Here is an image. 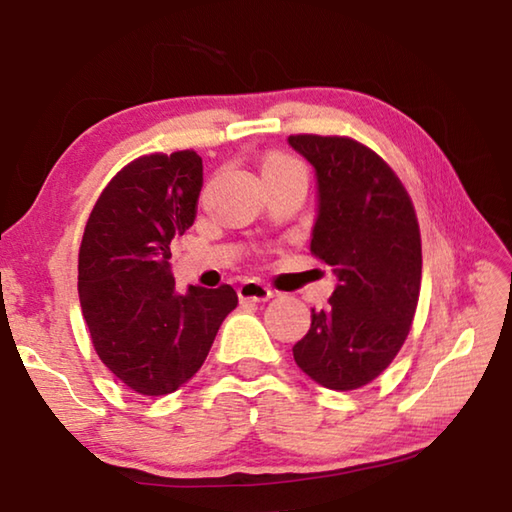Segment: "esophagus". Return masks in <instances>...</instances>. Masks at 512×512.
Returning <instances> with one entry per match:
<instances>
[{
  "label": "esophagus",
  "instance_id": "34e87169",
  "mask_svg": "<svg viewBox=\"0 0 512 512\" xmlns=\"http://www.w3.org/2000/svg\"><path fill=\"white\" fill-rule=\"evenodd\" d=\"M237 293H239L241 302H266V300L273 298V291L264 287L262 282H255V280L241 282Z\"/></svg>",
  "mask_w": 512,
  "mask_h": 512
}]
</instances>
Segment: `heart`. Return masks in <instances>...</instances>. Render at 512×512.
Instances as JSON below:
<instances>
[{
  "instance_id": "b5f03b06",
  "label": "heart",
  "mask_w": 512,
  "mask_h": 512,
  "mask_svg": "<svg viewBox=\"0 0 512 512\" xmlns=\"http://www.w3.org/2000/svg\"><path fill=\"white\" fill-rule=\"evenodd\" d=\"M280 169H300V167L291 158H287V155H271L264 164V171H280Z\"/></svg>"
}]
</instances>
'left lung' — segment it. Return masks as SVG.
Listing matches in <instances>:
<instances>
[{"label": "left lung", "instance_id": "8db88e82", "mask_svg": "<svg viewBox=\"0 0 512 512\" xmlns=\"http://www.w3.org/2000/svg\"><path fill=\"white\" fill-rule=\"evenodd\" d=\"M316 173L311 253L332 266L327 309L293 345L298 368L332 391L379 377L400 352L420 296L422 246L409 194L391 167L350 137L291 135Z\"/></svg>", "mask_w": 512, "mask_h": 512}]
</instances>
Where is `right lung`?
Instances as JSON below:
<instances>
[{
  "label": "right lung",
  "instance_id": "obj_1",
  "mask_svg": "<svg viewBox=\"0 0 512 512\" xmlns=\"http://www.w3.org/2000/svg\"><path fill=\"white\" fill-rule=\"evenodd\" d=\"M201 187L203 160L194 151L144 155L110 180L85 225L83 318L99 359L140 395L187 384L237 307L228 284L176 291L171 241L192 228Z\"/></svg>",
  "mask_w": 512,
  "mask_h": 512
}]
</instances>
